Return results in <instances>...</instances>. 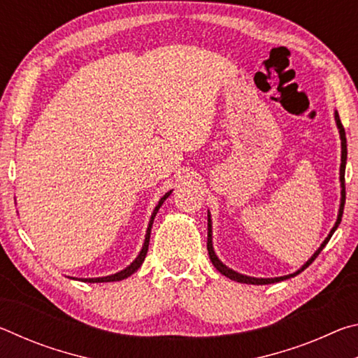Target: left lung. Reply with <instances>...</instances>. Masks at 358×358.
Returning <instances> with one entry per match:
<instances>
[{"mask_svg": "<svg viewBox=\"0 0 358 358\" xmlns=\"http://www.w3.org/2000/svg\"><path fill=\"white\" fill-rule=\"evenodd\" d=\"M335 123H336V128L339 131V138H341V166H339V183H341V199H339V210H338V217H336V222L335 226L331 227V230L327 235V238L322 241V245H320L316 252L313 254V256L306 260L305 264H303L299 270L294 271V273H289V275H284V276H276V278H254V276H248V275H241L238 271H235L232 268H229L226 264H222L220 257L216 256L215 252V248H213V226H211V215H210V210H208V241H207V250L210 254V260L211 264L215 265V268L220 271L221 275L227 276L229 280L232 281H237V282H243V284H256V286H264V284H273V282H280L284 280H289V278H294L299 273H301L303 270L306 268V266H310V264H313V260L319 256V252L324 250L325 245L329 243V240L331 238V235L335 234V230L338 229L339 222H341V217H343V210H344V202H346V186H344V172H346V161H348V142H346V132H344V128L341 124V120H339V115L335 110Z\"/></svg>", "mask_w": 358, "mask_h": 358, "instance_id": "8db88e82", "label": "left lung"}]
</instances>
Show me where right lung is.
Wrapping results in <instances>:
<instances>
[{
	"label": "right lung",
	"instance_id": "obj_1",
	"mask_svg": "<svg viewBox=\"0 0 358 358\" xmlns=\"http://www.w3.org/2000/svg\"><path fill=\"white\" fill-rule=\"evenodd\" d=\"M173 191V189H172ZM172 191L166 192L164 196L159 199V202L153 210V213H151V217L148 221V227H147V234H145V240H143V245H142V250L138 252V256L132 260V262L126 266V268L120 270L118 273H113V275H108V276H101V278H71V280H78V281H83V282H112V281H121V280H126V278L131 276L132 273H136V271L141 268V265L143 264L145 256H147V251H148V245H150V232H151V226H153V221H155V216L157 213V210L161 208V205L164 203L166 199L171 196Z\"/></svg>",
	"mask_w": 358,
	"mask_h": 358
}]
</instances>
